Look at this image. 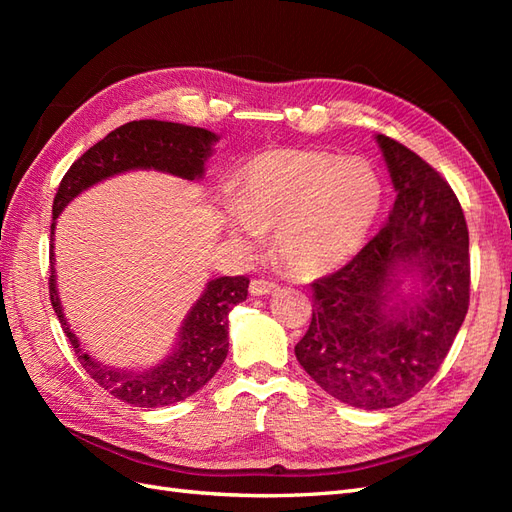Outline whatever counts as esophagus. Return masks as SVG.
I'll list each match as a JSON object with an SVG mask.
<instances>
[{"mask_svg": "<svg viewBox=\"0 0 512 512\" xmlns=\"http://www.w3.org/2000/svg\"><path fill=\"white\" fill-rule=\"evenodd\" d=\"M277 290V284L271 280H252L250 282V292L254 297H265V294H271Z\"/></svg>", "mask_w": 512, "mask_h": 512, "instance_id": "obj_1", "label": "esophagus"}]
</instances>
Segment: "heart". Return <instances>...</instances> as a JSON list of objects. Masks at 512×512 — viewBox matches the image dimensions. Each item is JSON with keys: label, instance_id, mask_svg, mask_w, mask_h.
Returning a JSON list of instances; mask_svg holds the SVG:
<instances>
[{"label": "heart", "instance_id": "heart-1", "mask_svg": "<svg viewBox=\"0 0 512 512\" xmlns=\"http://www.w3.org/2000/svg\"><path fill=\"white\" fill-rule=\"evenodd\" d=\"M232 235L275 228V254L299 275L344 265L363 245L382 205L374 166L335 153L280 149L247 162L230 185Z\"/></svg>", "mask_w": 512, "mask_h": 512}]
</instances>
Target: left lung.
Listing matches in <instances>:
<instances>
[{
	"label": "left lung",
	"instance_id": "left-lung-1",
	"mask_svg": "<svg viewBox=\"0 0 512 512\" xmlns=\"http://www.w3.org/2000/svg\"><path fill=\"white\" fill-rule=\"evenodd\" d=\"M376 138L397 190L389 222L348 265L312 284V322L294 346L324 391L363 410L393 408L421 391L470 305V237L459 198L406 145ZM397 266L426 284L414 306L388 307Z\"/></svg>",
	"mask_w": 512,
	"mask_h": 512
}]
</instances>
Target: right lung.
Listing matches in <instances>:
<instances>
[{
    "label": "right lung",
    "instance_id": "obj_1",
    "mask_svg": "<svg viewBox=\"0 0 512 512\" xmlns=\"http://www.w3.org/2000/svg\"><path fill=\"white\" fill-rule=\"evenodd\" d=\"M215 141L218 138H215L213 132L181 126V123L156 119L123 123V126H119L111 134H106L100 143L89 147L68 168L53 200V220L74 196H79L89 185L123 173V170L156 168L183 179L203 177L205 160L209 158L211 145ZM53 230L55 222L51 224V303L61 322V329H64L66 337L70 339L76 356H79V363L87 374L104 391L136 408L170 406L194 395L198 389H203L226 359L228 314L237 303L245 301L250 277L237 275L211 280L203 292V297L196 301L192 312L183 322L177 350L164 363L147 371L113 369L91 359L87 352L79 348V339L74 337L64 318V312H61L55 288Z\"/></svg>",
    "mask_w": 512,
    "mask_h": 512
}]
</instances>
